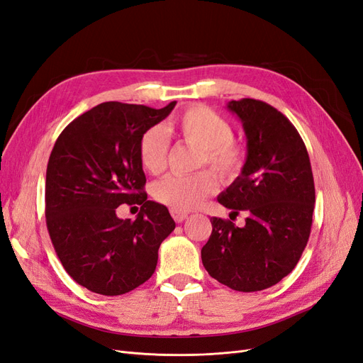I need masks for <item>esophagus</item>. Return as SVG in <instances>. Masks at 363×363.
Instances as JSON below:
<instances>
[{"label": "esophagus", "instance_id": "obj_1", "mask_svg": "<svg viewBox=\"0 0 363 363\" xmlns=\"http://www.w3.org/2000/svg\"><path fill=\"white\" fill-rule=\"evenodd\" d=\"M171 216L174 218L175 223H183L186 218H188V212H182V211H175V208H171Z\"/></svg>", "mask_w": 363, "mask_h": 363}]
</instances>
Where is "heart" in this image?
Listing matches in <instances>:
<instances>
[{"label":"heart","instance_id":"1","mask_svg":"<svg viewBox=\"0 0 363 363\" xmlns=\"http://www.w3.org/2000/svg\"><path fill=\"white\" fill-rule=\"evenodd\" d=\"M172 127L180 139L199 148V167L208 164L223 179H233L242 171L247 151L233 139L228 121L206 106L186 108L174 119ZM169 139L162 127L148 128L139 142V159L150 174H160L168 163ZM215 189V179L208 171L194 175H167L152 184L151 194L160 204L188 212L199 206Z\"/></svg>","mask_w":363,"mask_h":363}]
</instances>
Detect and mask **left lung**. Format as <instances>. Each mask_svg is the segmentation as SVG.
I'll use <instances>...</instances> for the list:
<instances>
[{
    "label": "left lung",
    "mask_w": 363,
    "mask_h": 363,
    "mask_svg": "<svg viewBox=\"0 0 363 363\" xmlns=\"http://www.w3.org/2000/svg\"><path fill=\"white\" fill-rule=\"evenodd\" d=\"M247 136L240 175L219 194L227 208L247 212L244 227L211 218L201 250L211 277L239 292L274 286L295 268L311 236L315 184L309 155L291 121L272 106L242 98L227 104Z\"/></svg>",
    "instance_id": "1"
}]
</instances>
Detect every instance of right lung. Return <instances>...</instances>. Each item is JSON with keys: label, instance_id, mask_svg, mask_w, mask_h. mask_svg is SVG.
<instances>
[{"label": "right lung", "instance_id": "1", "mask_svg": "<svg viewBox=\"0 0 363 363\" xmlns=\"http://www.w3.org/2000/svg\"><path fill=\"white\" fill-rule=\"evenodd\" d=\"M163 108L107 101L75 118L57 138L47 167L45 216L63 268L86 289L123 295L156 271L159 247L175 228L167 206L147 200L139 159L142 135L167 118ZM121 203H138L135 222Z\"/></svg>", "mask_w": 363, "mask_h": 363}]
</instances>
